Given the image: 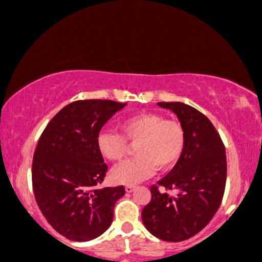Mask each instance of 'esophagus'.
Wrapping results in <instances>:
<instances>
[{
  "instance_id": "34e87169",
  "label": "esophagus",
  "mask_w": 262,
  "mask_h": 262,
  "mask_svg": "<svg viewBox=\"0 0 262 262\" xmlns=\"http://www.w3.org/2000/svg\"><path fill=\"white\" fill-rule=\"evenodd\" d=\"M125 190H126V192L130 193V192H132V191L135 190V186H132V185H127V186L125 187Z\"/></svg>"
}]
</instances>
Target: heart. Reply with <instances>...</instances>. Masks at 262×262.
<instances>
[{"label": "heart", "mask_w": 262, "mask_h": 262, "mask_svg": "<svg viewBox=\"0 0 262 262\" xmlns=\"http://www.w3.org/2000/svg\"><path fill=\"white\" fill-rule=\"evenodd\" d=\"M120 134L102 130L97 135L100 154L110 161H119L127 151V142L136 143V157L123 161L112 170L117 184L136 185L148 179L155 170L167 171L181 157L186 142L185 130L176 120H165L157 114H137L119 122Z\"/></svg>", "instance_id": "1"}]
</instances>
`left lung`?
Masks as SVG:
<instances>
[{
  "mask_svg": "<svg viewBox=\"0 0 262 262\" xmlns=\"http://www.w3.org/2000/svg\"><path fill=\"white\" fill-rule=\"evenodd\" d=\"M176 114L186 136L175 167L151 186L142 222L157 238L187 240L201 231L220 207L226 185V155L220 135L204 114L182 102H159ZM177 191L175 196L165 192Z\"/></svg>",
  "mask_w": 262,
  "mask_h": 262,
  "instance_id": "left-lung-1",
  "label": "left lung"
}]
</instances>
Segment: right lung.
<instances>
[{
	"label": "right lung",
	"instance_id": "obj_1",
	"mask_svg": "<svg viewBox=\"0 0 262 262\" xmlns=\"http://www.w3.org/2000/svg\"><path fill=\"white\" fill-rule=\"evenodd\" d=\"M126 103L80 100L58 111L42 132L32 161L36 202L47 222L72 241L102 235L114 220V207L125 187L97 186L107 165L96 145L97 135Z\"/></svg>",
	"mask_w": 262,
	"mask_h": 262
}]
</instances>
